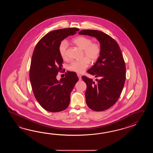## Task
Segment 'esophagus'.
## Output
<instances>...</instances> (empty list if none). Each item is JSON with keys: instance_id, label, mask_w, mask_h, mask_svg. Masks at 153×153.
Instances as JSON below:
<instances>
[{"instance_id": "34e87169", "label": "esophagus", "mask_w": 153, "mask_h": 153, "mask_svg": "<svg viewBox=\"0 0 153 153\" xmlns=\"http://www.w3.org/2000/svg\"><path fill=\"white\" fill-rule=\"evenodd\" d=\"M77 75H78V78L79 79V80H81V75L80 74H77Z\"/></svg>"}]
</instances>
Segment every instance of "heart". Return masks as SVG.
I'll return each instance as SVG.
<instances>
[{"instance_id": "1", "label": "heart", "mask_w": 153, "mask_h": 153, "mask_svg": "<svg viewBox=\"0 0 153 153\" xmlns=\"http://www.w3.org/2000/svg\"><path fill=\"white\" fill-rule=\"evenodd\" d=\"M72 42L82 50L83 56L85 57L80 60L72 61L68 65V69L72 72L80 73L84 72L91 62L97 61L101 56L102 49L98 42H92V39L85 36H78L72 39ZM68 43L63 40L59 44V52L63 59H67V50Z\"/></svg>"}]
</instances>
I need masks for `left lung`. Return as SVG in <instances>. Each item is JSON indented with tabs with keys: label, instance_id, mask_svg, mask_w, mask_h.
<instances>
[{
	"label": "left lung",
	"instance_id": "1",
	"mask_svg": "<svg viewBox=\"0 0 153 153\" xmlns=\"http://www.w3.org/2000/svg\"><path fill=\"white\" fill-rule=\"evenodd\" d=\"M79 34L95 37L100 43L101 56L87 71L99 79L94 82L86 76L82 79L87 85L85 97L88 107L93 111H105L117 102L124 88L126 65L123 56L117 42L103 32L84 29Z\"/></svg>",
	"mask_w": 153,
	"mask_h": 153
}]
</instances>
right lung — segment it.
Returning <instances> with one entry per match:
<instances>
[{"instance_id": "1", "label": "right lung", "mask_w": 153, "mask_h": 153, "mask_svg": "<svg viewBox=\"0 0 153 153\" xmlns=\"http://www.w3.org/2000/svg\"><path fill=\"white\" fill-rule=\"evenodd\" d=\"M79 30L69 28L52 30L39 40L33 53L29 69L33 92L40 105L50 112L61 111L68 107L71 93L79 80L75 72L69 71L59 81L56 79L63 62L59 45Z\"/></svg>"}]
</instances>
